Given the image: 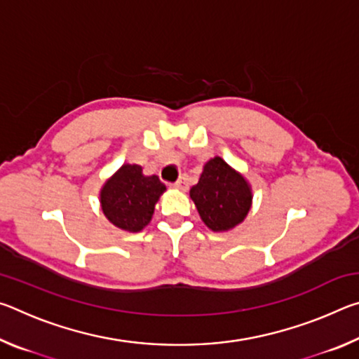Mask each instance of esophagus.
Returning a JSON list of instances; mask_svg holds the SVG:
<instances>
[{"label": "esophagus", "mask_w": 359, "mask_h": 359, "mask_svg": "<svg viewBox=\"0 0 359 359\" xmlns=\"http://www.w3.org/2000/svg\"><path fill=\"white\" fill-rule=\"evenodd\" d=\"M172 188H177V190H187V187H188V184H187V179L185 177H180L177 182H175V184H172L171 185Z\"/></svg>", "instance_id": "esophagus-1"}]
</instances>
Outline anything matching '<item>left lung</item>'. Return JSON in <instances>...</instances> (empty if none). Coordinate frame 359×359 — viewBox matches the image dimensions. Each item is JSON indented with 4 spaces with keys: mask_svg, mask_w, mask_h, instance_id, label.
<instances>
[{
    "mask_svg": "<svg viewBox=\"0 0 359 359\" xmlns=\"http://www.w3.org/2000/svg\"><path fill=\"white\" fill-rule=\"evenodd\" d=\"M190 198L205 226L214 233L241 224L253 203L252 185L220 156L210 158L203 166L201 177L190 190Z\"/></svg>",
    "mask_w": 359,
    "mask_h": 359,
    "instance_id": "8db88e82",
    "label": "left lung"
}]
</instances>
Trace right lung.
<instances>
[{"label":"right lung","mask_w":359,"mask_h":359,"mask_svg":"<svg viewBox=\"0 0 359 359\" xmlns=\"http://www.w3.org/2000/svg\"><path fill=\"white\" fill-rule=\"evenodd\" d=\"M165 191V184L156 175H144L142 166L125 163L102 184L101 210L115 228L139 233L150 223Z\"/></svg>","instance_id":"1"}]
</instances>
